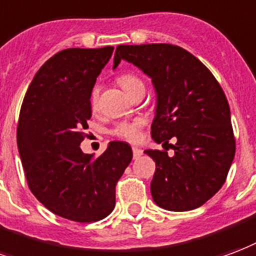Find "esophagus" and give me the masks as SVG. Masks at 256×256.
Returning a JSON list of instances; mask_svg holds the SVG:
<instances>
[{
  "instance_id": "esophagus-1",
  "label": "esophagus",
  "mask_w": 256,
  "mask_h": 256,
  "mask_svg": "<svg viewBox=\"0 0 256 256\" xmlns=\"http://www.w3.org/2000/svg\"><path fill=\"white\" fill-rule=\"evenodd\" d=\"M141 154H142V149H140V148H133L134 158H138Z\"/></svg>"
}]
</instances>
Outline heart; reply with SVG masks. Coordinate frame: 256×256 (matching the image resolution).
I'll use <instances>...</instances> for the list:
<instances>
[{
  "label": "heart",
  "instance_id": "b5f03b06",
  "mask_svg": "<svg viewBox=\"0 0 256 256\" xmlns=\"http://www.w3.org/2000/svg\"><path fill=\"white\" fill-rule=\"evenodd\" d=\"M119 85L122 86L123 90L130 96L133 94L134 90H137L138 88H142L144 82L137 76L132 74V73H123L118 77ZM145 88V86H144ZM98 94H99V90L98 88H94L92 92H90V104L94 106L96 102H98ZM141 120L137 119V120H133V122H122L115 126L114 128V134L118 136V137L126 138V140H130V141H136L138 137H140V128H141Z\"/></svg>",
  "mask_w": 256,
  "mask_h": 256
}]
</instances>
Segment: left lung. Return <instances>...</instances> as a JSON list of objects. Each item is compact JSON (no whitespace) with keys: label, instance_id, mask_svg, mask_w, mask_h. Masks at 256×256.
<instances>
[{"label":"left lung","instance_id":"1","mask_svg":"<svg viewBox=\"0 0 256 256\" xmlns=\"http://www.w3.org/2000/svg\"><path fill=\"white\" fill-rule=\"evenodd\" d=\"M133 64L152 80L156 110L152 140L175 154L146 149L156 162L150 192L157 206L171 212L200 208L222 187L234 157L230 110L221 86L200 60L172 44L116 47L114 69ZM170 145V144H168Z\"/></svg>","mask_w":256,"mask_h":256}]
</instances>
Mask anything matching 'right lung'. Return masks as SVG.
<instances>
[{"mask_svg":"<svg viewBox=\"0 0 256 256\" xmlns=\"http://www.w3.org/2000/svg\"><path fill=\"white\" fill-rule=\"evenodd\" d=\"M114 47L68 48L34 77L22 102L17 148L32 194L54 214L99 221L115 208V186L133 158L128 142L111 141L99 157L81 150L90 92Z\"/></svg>","mask_w":256,"mask_h":256,"instance_id":"obj_1","label":"right lung"}]
</instances>
